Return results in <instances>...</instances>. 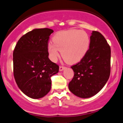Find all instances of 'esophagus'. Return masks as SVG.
Returning <instances> with one entry per match:
<instances>
[{"label":"esophagus","instance_id":"1","mask_svg":"<svg viewBox=\"0 0 123 123\" xmlns=\"http://www.w3.org/2000/svg\"><path fill=\"white\" fill-rule=\"evenodd\" d=\"M65 68V67H64V66H62V65H61V66H59V71L60 72H61V71H62L63 70H64Z\"/></svg>","mask_w":123,"mask_h":123}]
</instances>
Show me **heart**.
Here are the masks:
<instances>
[{
    "instance_id": "heart-1",
    "label": "heart",
    "mask_w": 123,
    "mask_h": 123,
    "mask_svg": "<svg viewBox=\"0 0 123 123\" xmlns=\"http://www.w3.org/2000/svg\"><path fill=\"white\" fill-rule=\"evenodd\" d=\"M90 37L84 31L69 30L56 33L53 42H49L47 51L49 58L55 61L62 56L66 61L71 64L80 62L84 57L90 46Z\"/></svg>"
}]
</instances>
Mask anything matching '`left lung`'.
Returning a JSON list of instances; mask_svg holds the SVG:
<instances>
[{
	"instance_id": "1",
	"label": "left lung",
	"mask_w": 123,
	"mask_h": 123,
	"mask_svg": "<svg viewBox=\"0 0 123 123\" xmlns=\"http://www.w3.org/2000/svg\"><path fill=\"white\" fill-rule=\"evenodd\" d=\"M111 57V47L105 37L93 31L89 50L80 62L71 67L74 76L68 84L70 91L82 98L98 93L109 78Z\"/></svg>"
}]
</instances>
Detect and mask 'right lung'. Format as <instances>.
<instances>
[{
  "mask_svg": "<svg viewBox=\"0 0 123 123\" xmlns=\"http://www.w3.org/2000/svg\"><path fill=\"white\" fill-rule=\"evenodd\" d=\"M53 30L34 29L22 36L13 51V74L17 85L25 95L39 99L50 92L51 77L59 65L49 59L47 45Z\"/></svg>",
  "mask_w": 123,
  "mask_h": 123,
  "instance_id": "add662e5",
  "label": "right lung"
}]
</instances>
